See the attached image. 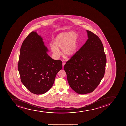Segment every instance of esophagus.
<instances>
[{
    "label": "esophagus",
    "instance_id": "obj_1",
    "mask_svg": "<svg viewBox=\"0 0 126 126\" xmlns=\"http://www.w3.org/2000/svg\"><path fill=\"white\" fill-rule=\"evenodd\" d=\"M65 64V63H63V67L64 66Z\"/></svg>",
    "mask_w": 126,
    "mask_h": 126
}]
</instances>
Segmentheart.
I'll list each match as a JSON object with an SVG mask.
<instances>
[{
  "label": "heart",
  "mask_w": 126,
  "mask_h": 126,
  "mask_svg": "<svg viewBox=\"0 0 126 126\" xmlns=\"http://www.w3.org/2000/svg\"><path fill=\"white\" fill-rule=\"evenodd\" d=\"M77 36L75 32H63L56 37L51 49L53 54L56 57L60 54L59 49L64 56L71 57L75 54L77 47Z\"/></svg>",
  "instance_id": "1"
}]
</instances>
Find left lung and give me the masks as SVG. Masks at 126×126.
I'll use <instances>...</instances> for the list:
<instances>
[{
  "mask_svg": "<svg viewBox=\"0 0 126 126\" xmlns=\"http://www.w3.org/2000/svg\"><path fill=\"white\" fill-rule=\"evenodd\" d=\"M88 39L85 44L64 66L70 87L85 94L94 91L105 73L106 58L99 37L86 31Z\"/></svg>",
  "mask_w": 126,
  "mask_h": 126,
  "instance_id": "obj_1",
  "label": "left lung"
}]
</instances>
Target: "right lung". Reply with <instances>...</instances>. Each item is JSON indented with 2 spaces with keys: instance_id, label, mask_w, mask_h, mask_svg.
I'll return each mask as SVG.
<instances>
[{
  "instance_id": "add662e5",
  "label": "right lung",
  "mask_w": 126,
  "mask_h": 126,
  "mask_svg": "<svg viewBox=\"0 0 126 126\" xmlns=\"http://www.w3.org/2000/svg\"><path fill=\"white\" fill-rule=\"evenodd\" d=\"M41 36L32 31L22 43L18 70L21 82L33 94H42L52 87L57 73L63 67L62 62L48 55V49Z\"/></svg>"
}]
</instances>
